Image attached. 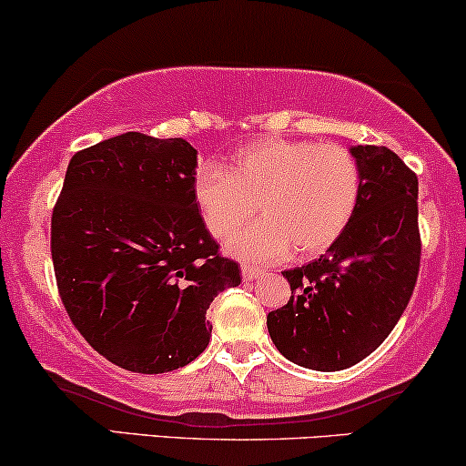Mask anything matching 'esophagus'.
I'll return each mask as SVG.
<instances>
[{"label": "esophagus", "instance_id": "obj_1", "mask_svg": "<svg viewBox=\"0 0 466 466\" xmlns=\"http://www.w3.org/2000/svg\"><path fill=\"white\" fill-rule=\"evenodd\" d=\"M242 277H244V280H255V279L263 277V269H259V268H250V266H244V268H242Z\"/></svg>", "mask_w": 466, "mask_h": 466}]
</instances>
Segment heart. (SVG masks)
<instances>
[{
    "label": "heart",
    "instance_id": "heart-1",
    "mask_svg": "<svg viewBox=\"0 0 466 466\" xmlns=\"http://www.w3.org/2000/svg\"><path fill=\"white\" fill-rule=\"evenodd\" d=\"M360 197L359 162L337 142L259 137L235 151L227 166H205L194 179L205 227L228 238L257 214L255 227L235 235L228 250L244 261L315 257L329 250L352 220Z\"/></svg>",
    "mask_w": 466,
    "mask_h": 466
}]
</instances>
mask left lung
I'll return each mask as SVG.
<instances>
[{
  "label": "left lung",
  "mask_w": 466,
  "mask_h": 466,
  "mask_svg": "<svg viewBox=\"0 0 466 466\" xmlns=\"http://www.w3.org/2000/svg\"><path fill=\"white\" fill-rule=\"evenodd\" d=\"M350 153L360 170L352 220L319 259L285 269L291 298L268 313L279 352L318 371L348 370L380 346L410 300L421 263L417 175L387 147Z\"/></svg>",
  "instance_id": "8db88e82"
}]
</instances>
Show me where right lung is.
<instances>
[{
	"mask_svg": "<svg viewBox=\"0 0 466 466\" xmlns=\"http://www.w3.org/2000/svg\"><path fill=\"white\" fill-rule=\"evenodd\" d=\"M197 148L127 131L73 155L51 259L73 326L114 365L164 373L209 343L207 309L239 285L194 200Z\"/></svg>",
	"mask_w": 466,
	"mask_h": 466,
	"instance_id": "right-lung-1",
	"label": "right lung"
}]
</instances>
